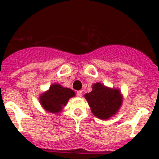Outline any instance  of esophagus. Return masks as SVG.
Instances as JSON below:
<instances>
[{"label":"esophagus","mask_w":159,"mask_h":159,"mask_svg":"<svg viewBox=\"0 0 159 159\" xmlns=\"http://www.w3.org/2000/svg\"><path fill=\"white\" fill-rule=\"evenodd\" d=\"M76 95L78 97H81L83 95V92L82 91H78V92H76Z\"/></svg>","instance_id":"esophagus-1"}]
</instances>
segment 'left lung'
<instances>
[{
  "mask_svg": "<svg viewBox=\"0 0 159 159\" xmlns=\"http://www.w3.org/2000/svg\"><path fill=\"white\" fill-rule=\"evenodd\" d=\"M92 112L100 119H110L121 107L123 96L119 89L105 87L100 83L94 84L92 91L85 94Z\"/></svg>",
  "mask_w": 159,
  "mask_h": 159,
  "instance_id": "obj_1",
  "label": "left lung"
}]
</instances>
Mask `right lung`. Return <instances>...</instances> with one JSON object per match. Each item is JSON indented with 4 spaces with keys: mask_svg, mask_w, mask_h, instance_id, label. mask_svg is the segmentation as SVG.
I'll return each mask as SVG.
<instances>
[{
    "mask_svg": "<svg viewBox=\"0 0 159 159\" xmlns=\"http://www.w3.org/2000/svg\"><path fill=\"white\" fill-rule=\"evenodd\" d=\"M75 96V92L64 88L60 84H54L49 90L40 96V102L43 109L51 113H59L66 106L70 98Z\"/></svg>",
    "mask_w": 159,
    "mask_h": 159,
    "instance_id": "add662e5",
    "label": "right lung"
}]
</instances>
